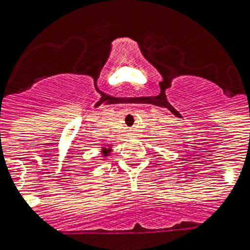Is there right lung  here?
I'll use <instances>...</instances> for the list:
<instances>
[{
    "label": "right lung",
    "instance_id": "obj_1",
    "mask_svg": "<svg viewBox=\"0 0 250 250\" xmlns=\"http://www.w3.org/2000/svg\"><path fill=\"white\" fill-rule=\"evenodd\" d=\"M109 151H110V149H103V155H104V157H106V155L109 154Z\"/></svg>",
    "mask_w": 250,
    "mask_h": 250
}]
</instances>
